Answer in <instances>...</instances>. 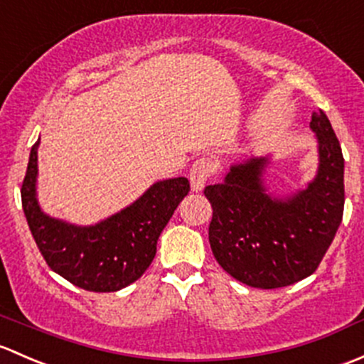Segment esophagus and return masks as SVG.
<instances>
[{
    "label": "esophagus",
    "mask_w": 364,
    "mask_h": 364,
    "mask_svg": "<svg viewBox=\"0 0 364 364\" xmlns=\"http://www.w3.org/2000/svg\"><path fill=\"white\" fill-rule=\"evenodd\" d=\"M213 171H215V164L210 157H200L198 161H194V164L191 166L189 171V182L193 191H201L205 187V183L208 182V178L212 177Z\"/></svg>",
    "instance_id": "obj_1"
}]
</instances>
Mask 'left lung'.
<instances>
[{"label":"left lung","instance_id":"8db88e82","mask_svg":"<svg viewBox=\"0 0 364 364\" xmlns=\"http://www.w3.org/2000/svg\"><path fill=\"white\" fill-rule=\"evenodd\" d=\"M310 127L319 145L317 175L287 198L266 193L269 157H249L205 187L212 205L208 240L213 257L231 277L257 289H277L317 269L342 223L343 156L331 122L314 112Z\"/></svg>","mask_w":364,"mask_h":364}]
</instances>
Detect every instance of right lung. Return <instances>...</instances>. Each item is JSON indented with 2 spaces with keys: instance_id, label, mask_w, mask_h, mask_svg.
I'll return each mask as SVG.
<instances>
[{
  "instance_id": "1",
  "label": "right lung",
  "mask_w": 364,
  "mask_h": 364,
  "mask_svg": "<svg viewBox=\"0 0 364 364\" xmlns=\"http://www.w3.org/2000/svg\"><path fill=\"white\" fill-rule=\"evenodd\" d=\"M38 145L40 140L31 147L21 198L29 230L50 269L73 286L95 293H114L140 279L154 259L161 231L189 193V181H159L108 219L75 226L40 208Z\"/></svg>"
}]
</instances>
